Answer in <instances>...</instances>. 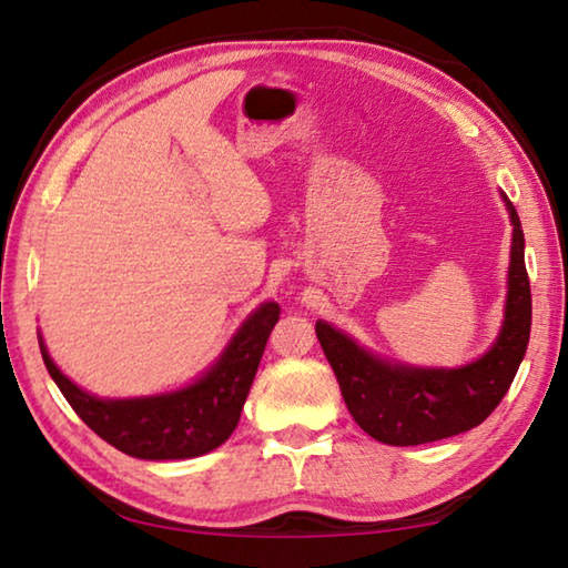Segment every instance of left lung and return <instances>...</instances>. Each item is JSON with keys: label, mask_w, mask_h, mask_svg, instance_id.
<instances>
[{"label": "left lung", "mask_w": 568, "mask_h": 568, "mask_svg": "<svg viewBox=\"0 0 568 568\" xmlns=\"http://www.w3.org/2000/svg\"><path fill=\"white\" fill-rule=\"evenodd\" d=\"M501 197L514 227L504 323L480 358L458 368H423L383 358L331 323H315V335L353 420L381 444L418 446L464 434L491 416L511 388L531 335V285L524 263L521 220L504 192Z\"/></svg>", "instance_id": "obj_1"}]
</instances>
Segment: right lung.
<instances>
[{
    "instance_id": "add662e5",
    "label": "right lung",
    "mask_w": 568,
    "mask_h": 568,
    "mask_svg": "<svg viewBox=\"0 0 568 568\" xmlns=\"http://www.w3.org/2000/svg\"><path fill=\"white\" fill-rule=\"evenodd\" d=\"M281 318L275 301L261 303L240 325L215 363L178 390L134 398H100L57 368L40 333V351L57 388L100 438L145 460L205 456L233 434L261 365L267 335Z\"/></svg>"
}]
</instances>
